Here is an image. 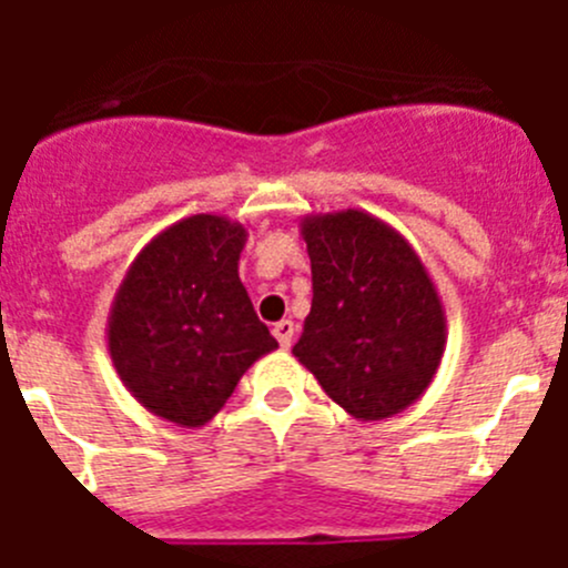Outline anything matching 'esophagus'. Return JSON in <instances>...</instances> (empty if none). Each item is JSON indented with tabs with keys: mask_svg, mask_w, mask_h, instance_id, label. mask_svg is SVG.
I'll use <instances>...</instances> for the list:
<instances>
[{
	"mask_svg": "<svg viewBox=\"0 0 568 568\" xmlns=\"http://www.w3.org/2000/svg\"><path fill=\"white\" fill-rule=\"evenodd\" d=\"M273 335L278 338L281 349H290V344H293V335H295V324L290 318L278 321V324L273 327Z\"/></svg>",
	"mask_w": 568,
	"mask_h": 568,
	"instance_id": "obj_1",
	"label": "esophagus"
}]
</instances>
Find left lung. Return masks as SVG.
Listing matches in <instances>:
<instances>
[{
  "label": "left lung",
  "instance_id": "8db88e82",
  "mask_svg": "<svg viewBox=\"0 0 568 568\" xmlns=\"http://www.w3.org/2000/svg\"><path fill=\"white\" fill-rule=\"evenodd\" d=\"M313 307L293 355L358 420L404 413L433 384L446 349L438 287L413 244L364 213L301 219Z\"/></svg>",
  "mask_w": 568,
  "mask_h": 568
}]
</instances>
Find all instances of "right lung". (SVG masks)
Here are the masks:
<instances>
[{"label": "right lung", "mask_w": 568, "mask_h": 568, "mask_svg": "<svg viewBox=\"0 0 568 568\" xmlns=\"http://www.w3.org/2000/svg\"><path fill=\"white\" fill-rule=\"evenodd\" d=\"M247 227L199 213L148 241L124 273L108 315L115 373L148 413L204 426L241 375L278 341L239 278Z\"/></svg>", "instance_id": "1"}]
</instances>
